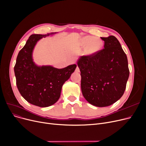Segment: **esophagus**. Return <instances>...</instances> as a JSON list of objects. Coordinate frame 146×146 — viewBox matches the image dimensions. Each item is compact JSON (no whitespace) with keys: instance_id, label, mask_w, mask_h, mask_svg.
Masks as SVG:
<instances>
[{"instance_id":"1","label":"esophagus","mask_w":146,"mask_h":146,"mask_svg":"<svg viewBox=\"0 0 146 146\" xmlns=\"http://www.w3.org/2000/svg\"><path fill=\"white\" fill-rule=\"evenodd\" d=\"M76 72H80V69H79V68L78 67H76V70H75Z\"/></svg>"}]
</instances>
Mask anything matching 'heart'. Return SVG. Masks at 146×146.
<instances>
[{
  "instance_id": "1",
  "label": "heart",
  "mask_w": 146,
  "mask_h": 146,
  "mask_svg": "<svg viewBox=\"0 0 146 146\" xmlns=\"http://www.w3.org/2000/svg\"><path fill=\"white\" fill-rule=\"evenodd\" d=\"M80 45L82 47L86 48V53L88 55H92L101 50L104 43L101 40L92 36L87 35L81 38Z\"/></svg>"
}]
</instances>
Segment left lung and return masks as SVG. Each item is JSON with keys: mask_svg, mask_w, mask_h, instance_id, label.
Wrapping results in <instances>:
<instances>
[{"mask_svg": "<svg viewBox=\"0 0 146 146\" xmlns=\"http://www.w3.org/2000/svg\"><path fill=\"white\" fill-rule=\"evenodd\" d=\"M104 48L90 56L80 57L77 64L81 75V89L91 105L105 107L123 95L129 77L128 60L117 38L101 37Z\"/></svg>", "mask_w": 146, "mask_h": 146, "instance_id": "8db88e82", "label": "left lung"}]
</instances>
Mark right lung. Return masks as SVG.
Masks as SVG:
<instances>
[{
	"mask_svg": "<svg viewBox=\"0 0 146 146\" xmlns=\"http://www.w3.org/2000/svg\"><path fill=\"white\" fill-rule=\"evenodd\" d=\"M57 33L45 35L33 34L18 53L14 67L17 88L27 101L40 107L54 104L60 98L63 84L70 78L76 64L57 68L51 65L38 66L34 61L33 51L41 38Z\"/></svg>",
	"mask_w": 146,
	"mask_h": 146,
	"instance_id": "obj_1",
	"label": "right lung"
}]
</instances>
